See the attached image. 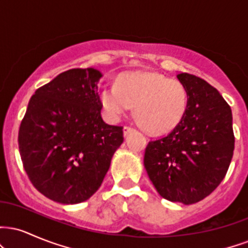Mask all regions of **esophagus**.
Here are the masks:
<instances>
[{"mask_svg":"<svg viewBox=\"0 0 248 248\" xmlns=\"http://www.w3.org/2000/svg\"><path fill=\"white\" fill-rule=\"evenodd\" d=\"M130 132H133V128L132 127H129V126H124V136H127Z\"/></svg>","mask_w":248,"mask_h":248,"instance_id":"34e87169","label":"esophagus"}]
</instances>
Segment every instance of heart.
Returning <instances> with one entry per match:
<instances>
[{"mask_svg": "<svg viewBox=\"0 0 248 248\" xmlns=\"http://www.w3.org/2000/svg\"><path fill=\"white\" fill-rule=\"evenodd\" d=\"M99 101L110 120H119L134 107L136 121L144 130L164 134L183 119L187 92L177 79H168L157 72L134 71L119 75L114 86L101 88Z\"/></svg>", "mask_w": 248, "mask_h": 248, "instance_id": "1", "label": "heart"}]
</instances>
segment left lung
Instances as JSON below:
<instances>
[{"label": "left lung", "mask_w": 248, "mask_h": 248, "mask_svg": "<svg viewBox=\"0 0 248 248\" xmlns=\"http://www.w3.org/2000/svg\"><path fill=\"white\" fill-rule=\"evenodd\" d=\"M186 88L183 119L167 136L150 141L144 168L163 198L186 205L209 196L223 181L234 150L232 110L209 82L178 73Z\"/></svg>", "instance_id": "8db88e82"}]
</instances>
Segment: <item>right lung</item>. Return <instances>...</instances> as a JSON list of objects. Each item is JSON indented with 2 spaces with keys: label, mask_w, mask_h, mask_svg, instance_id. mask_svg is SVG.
Wrapping results in <instances>:
<instances>
[{
  "label": "right lung",
  "mask_w": 248,
  "mask_h": 248,
  "mask_svg": "<svg viewBox=\"0 0 248 248\" xmlns=\"http://www.w3.org/2000/svg\"><path fill=\"white\" fill-rule=\"evenodd\" d=\"M101 77L92 67L58 75L31 96L19 126L25 172L39 192L57 203L87 201L124 142L122 127L101 118Z\"/></svg>",
  "instance_id": "1"
}]
</instances>
